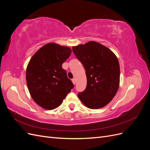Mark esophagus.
Segmentation results:
<instances>
[{
  "instance_id": "esophagus-1",
  "label": "esophagus",
  "mask_w": 150,
  "mask_h": 150,
  "mask_svg": "<svg viewBox=\"0 0 150 150\" xmlns=\"http://www.w3.org/2000/svg\"><path fill=\"white\" fill-rule=\"evenodd\" d=\"M72 83H73L74 85L76 84V79L75 78H73L72 79Z\"/></svg>"
}]
</instances>
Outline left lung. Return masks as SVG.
Here are the masks:
<instances>
[{
    "instance_id": "left-lung-1",
    "label": "left lung",
    "mask_w": 150,
    "mask_h": 150,
    "mask_svg": "<svg viewBox=\"0 0 150 150\" xmlns=\"http://www.w3.org/2000/svg\"><path fill=\"white\" fill-rule=\"evenodd\" d=\"M76 57L82 63L87 86L78 96L90 109L106 106L118 90L120 68L118 59L111 50L95 41L72 47Z\"/></svg>"
}]
</instances>
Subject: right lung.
I'll list each match as a JSON object with an SVG mask.
<instances>
[{
  "label": "right lung",
  "instance_id": "add662e5",
  "mask_svg": "<svg viewBox=\"0 0 150 150\" xmlns=\"http://www.w3.org/2000/svg\"><path fill=\"white\" fill-rule=\"evenodd\" d=\"M72 51L67 46L45 44L31 57L26 69L27 85L36 104L46 110L60 106L74 88L62 64Z\"/></svg>",
  "mask_w": 150,
  "mask_h": 150
}]
</instances>
